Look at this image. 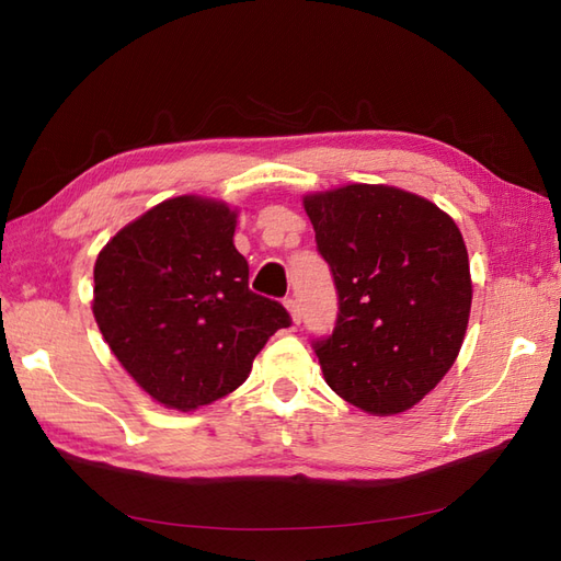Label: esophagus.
Instances as JSON below:
<instances>
[{"mask_svg":"<svg viewBox=\"0 0 561 561\" xmlns=\"http://www.w3.org/2000/svg\"><path fill=\"white\" fill-rule=\"evenodd\" d=\"M285 309H288V312H290V317H293V323H300V321H302L300 302H297L295 297H288V300H285Z\"/></svg>","mask_w":561,"mask_h":561,"instance_id":"obj_1","label":"esophagus"}]
</instances>
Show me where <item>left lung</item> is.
Instances as JSON below:
<instances>
[{
  "label": "left lung",
  "mask_w": 561,
  "mask_h": 561,
  "mask_svg": "<svg viewBox=\"0 0 561 561\" xmlns=\"http://www.w3.org/2000/svg\"><path fill=\"white\" fill-rule=\"evenodd\" d=\"M339 293L333 333L314 339L323 379L371 415L422 401L463 343L472 285L456 222L427 198L383 184L305 196Z\"/></svg>",
  "instance_id": "left-lung-1"
}]
</instances>
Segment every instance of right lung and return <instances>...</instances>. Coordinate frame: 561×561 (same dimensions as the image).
<instances>
[{
    "label": "right lung",
    "instance_id": "obj_1",
    "mask_svg": "<svg viewBox=\"0 0 561 561\" xmlns=\"http://www.w3.org/2000/svg\"><path fill=\"white\" fill-rule=\"evenodd\" d=\"M234 218L210 198H168L98 254L93 314L103 339L168 408L194 410L228 396L271 335L290 327L288 309L249 290Z\"/></svg>",
    "mask_w": 561,
    "mask_h": 561
}]
</instances>
